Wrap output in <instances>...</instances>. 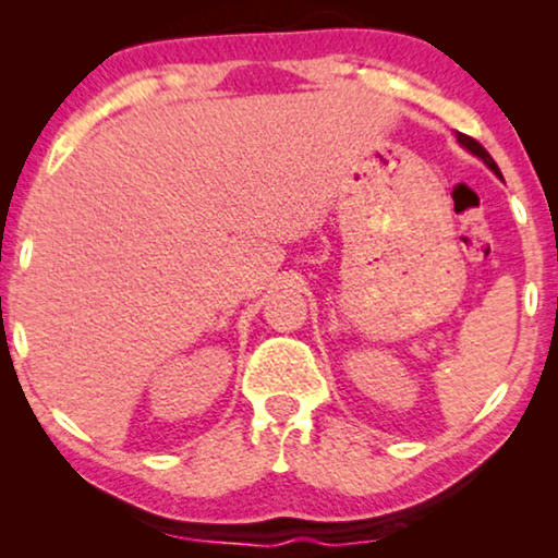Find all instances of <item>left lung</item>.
I'll return each mask as SVG.
<instances>
[{
	"label": "left lung",
	"mask_w": 558,
	"mask_h": 558,
	"mask_svg": "<svg viewBox=\"0 0 558 558\" xmlns=\"http://www.w3.org/2000/svg\"><path fill=\"white\" fill-rule=\"evenodd\" d=\"M457 142H460L462 147L470 151V155H475L477 159H483V162H485L487 167H490V170H493V172L498 174V178H500V170H498V165H495V159H493L490 155H487V149L483 147V144L475 142V140H472V136H468V134H460V132H457Z\"/></svg>",
	"instance_id": "obj_1"
}]
</instances>
